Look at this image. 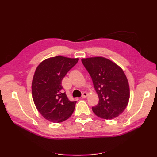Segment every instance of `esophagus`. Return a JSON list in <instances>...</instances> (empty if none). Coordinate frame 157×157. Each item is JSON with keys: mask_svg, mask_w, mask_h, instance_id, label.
<instances>
[{"mask_svg": "<svg viewBox=\"0 0 157 157\" xmlns=\"http://www.w3.org/2000/svg\"><path fill=\"white\" fill-rule=\"evenodd\" d=\"M87 96H88V93L87 92H83L82 93V98H86V97H87Z\"/></svg>", "mask_w": 157, "mask_h": 157, "instance_id": "1", "label": "esophagus"}]
</instances>
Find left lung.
<instances>
[{
    "label": "left lung",
    "mask_w": 157,
    "mask_h": 157,
    "mask_svg": "<svg viewBox=\"0 0 157 157\" xmlns=\"http://www.w3.org/2000/svg\"><path fill=\"white\" fill-rule=\"evenodd\" d=\"M99 98L92 111L101 118L111 119L124 111L129 99L128 81L123 70L104 57L82 59Z\"/></svg>",
    "instance_id": "8db88e82"
}]
</instances>
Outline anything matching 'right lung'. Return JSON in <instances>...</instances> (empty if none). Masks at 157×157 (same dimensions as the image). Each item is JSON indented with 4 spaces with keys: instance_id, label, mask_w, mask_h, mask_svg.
<instances>
[{
    "instance_id": "right-lung-1",
    "label": "right lung",
    "mask_w": 157,
    "mask_h": 157,
    "mask_svg": "<svg viewBox=\"0 0 157 157\" xmlns=\"http://www.w3.org/2000/svg\"><path fill=\"white\" fill-rule=\"evenodd\" d=\"M79 61L56 56L44 60L36 68L32 84V98L40 113L48 121L62 122L74 111L76 101H71L63 91L62 80Z\"/></svg>"
}]
</instances>
